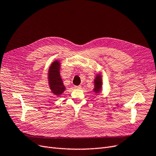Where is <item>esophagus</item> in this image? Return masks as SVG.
I'll return each mask as SVG.
<instances>
[{
    "label": "esophagus",
    "instance_id": "obj_1",
    "mask_svg": "<svg viewBox=\"0 0 156 156\" xmlns=\"http://www.w3.org/2000/svg\"><path fill=\"white\" fill-rule=\"evenodd\" d=\"M75 88H77V89H79L81 88V85H79V86H75Z\"/></svg>",
    "mask_w": 156,
    "mask_h": 156
}]
</instances>
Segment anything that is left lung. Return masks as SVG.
Returning a JSON list of instances; mask_svg holds the SVG:
<instances>
[{
    "label": "left lung",
    "instance_id": "8db88e82",
    "mask_svg": "<svg viewBox=\"0 0 156 156\" xmlns=\"http://www.w3.org/2000/svg\"><path fill=\"white\" fill-rule=\"evenodd\" d=\"M94 84H95V88L94 89V91L98 93L101 90V79L100 76H97L95 79V81H94Z\"/></svg>",
    "mask_w": 156,
    "mask_h": 156
}]
</instances>
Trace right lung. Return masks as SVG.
I'll return each mask as SVG.
<instances>
[{
	"label": "right lung",
	"instance_id": "obj_1",
	"mask_svg": "<svg viewBox=\"0 0 156 156\" xmlns=\"http://www.w3.org/2000/svg\"><path fill=\"white\" fill-rule=\"evenodd\" d=\"M60 63L58 60L52 63L49 69V83L50 88L56 96H60L65 90V87L60 77L59 69Z\"/></svg>",
	"mask_w": 156,
	"mask_h": 156
}]
</instances>
